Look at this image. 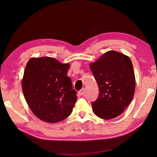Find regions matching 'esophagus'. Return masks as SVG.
<instances>
[{
	"label": "esophagus",
	"instance_id": "esophagus-1",
	"mask_svg": "<svg viewBox=\"0 0 157 157\" xmlns=\"http://www.w3.org/2000/svg\"><path fill=\"white\" fill-rule=\"evenodd\" d=\"M84 89L82 88V89L80 90L78 93V94L80 95V96H82V95L84 94Z\"/></svg>",
	"mask_w": 157,
	"mask_h": 157
}]
</instances>
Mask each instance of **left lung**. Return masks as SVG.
<instances>
[{
    "instance_id": "8db88e82",
    "label": "left lung",
    "mask_w": 157,
    "mask_h": 157,
    "mask_svg": "<svg viewBox=\"0 0 157 157\" xmlns=\"http://www.w3.org/2000/svg\"><path fill=\"white\" fill-rule=\"evenodd\" d=\"M90 67L99 90L98 99L92 103L95 115L105 120L119 116L135 92V75L129 57L111 50Z\"/></svg>"
}]
</instances>
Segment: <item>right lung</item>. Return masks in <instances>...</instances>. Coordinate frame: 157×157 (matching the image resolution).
I'll use <instances>...</instances> for the list:
<instances>
[{"label":"right lung","instance_id":"1","mask_svg":"<svg viewBox=\"0 0 157 157\" xmlns=\"http://www.w3.org/2000/svg\"><path fill=\"white\" fill-rule=\"evenodd\" d=\"M69 66L50 57L32 58L27 62L23 92L32 112L41 121L56 123L72 113L77 97L67 76Z\"/></svg>","mask_w":157,"mask_h":157}]
</instances>
